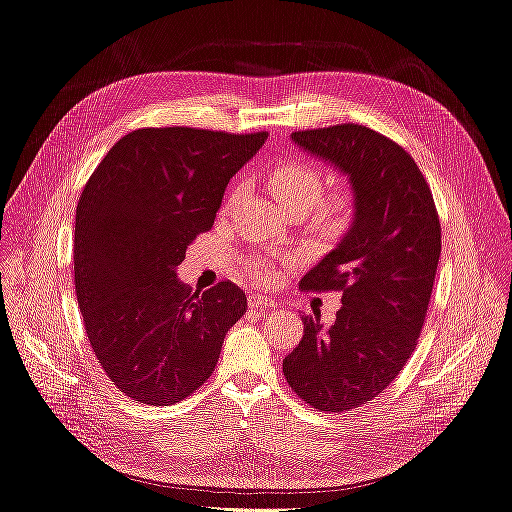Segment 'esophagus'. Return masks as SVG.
<instances>
[{
    "label": "esophagus",
    "mask_w": 512,
    "mask_h": 512,
    "mask_svg": "<svg viewBox=\"0 0 512 512\" xmlns=\"http://www.w3.org/2000/svg\"><path fill=\"white\" fill-rule=\"evenodd\" d=\"M247 305H250L252 309H275L277 301L262 297V294H252V297L247 299Z\"/></svg>",
    "instance_id": "34e87169"
}]
</instances>
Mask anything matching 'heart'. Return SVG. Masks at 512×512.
I'll return each mask as SVG.
<instances>
[{"mask_svg": "<svg viewBox=\"0 0 512 512\" xmlns=\"http://www.w3.org/2000/svg\"><path fill=\"white\" fill-rule=\"evenodd\" d=\"M269 188L277 205L284 213L314 211L316 222L339 228L344 226L352 215V198L346 192L324 194V177L322 170L309 162L288 160L277 164L269 170ZM245 271L254 275L256 280L267 282L273 277V265L258 256L247 258L243 262Z\"/></svg>", "mask_w": 512, "mask_h": 512, "instance_id": "1", "label": "heart"}]
</instances>
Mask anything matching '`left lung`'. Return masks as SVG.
Returning a JSON list of instances; mask_svg holds the SVG:
<instances>
[{"instance_id":"obj_1","label":"left lung","mask_w":512,"mask_h":512,"mask_svg":"<svg viewBox=\"0 0 512 512\" xmlns=\"http://www.w3.org/2000/svg\"><path fill=\"white\" fill-rule=\"evenodd\" d=\"M292 141L350 177L354 222L309 269L301 290L342 292L331 329L301 316L303 339L284 359L290 389L320 412H348L378 397L421 335L442 252L436 203L410 153L384 134L337 123Z\"/></svg>"}]
</instances>
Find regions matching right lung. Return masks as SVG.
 Returning <instances> with one entry per match:
<instances>
[{
    "mask_svg": "<svg viewBox=\"0 0 512 512\" xmlns=\"http://www.w3.org/2000/svg\"><path fill=\"white\" fill-rule=\"evenodd\" d=\"M267 136L141 128L121 136L85 183L74 226L76 299L100 367L136 404L170 406L198 391L245 314L237 284L200 294L175 269Z\"/></svg>",
    "mask_w": 512,
    "mask_h": 512,
    "instance_id": "right-lung-1",
    "label": "right lung"
}]
</instances>
